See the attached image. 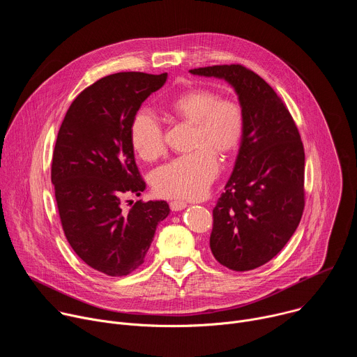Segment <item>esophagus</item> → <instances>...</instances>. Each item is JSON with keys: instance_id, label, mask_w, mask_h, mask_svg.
Returning <instances> with one entry per match:
<instances>
[{"instance_id": "esophagus-1", "label": "esophagus", "mask_w": 357, "mask_h": 357, "mask_svg": "<svg viewBox=\"0 0 357 357\" xmlns=\"http://www.w3.org/2000/svg\"><path fill=\"white\" fill-rule=\"evenodd\" d=\"M169 206L174 212H179V211H183L188 206V203L183 202V200H174V202L169 203Z\"/></svg>"}]
</instances>
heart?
<instances>
[{
    "instance_id": "obj_1",
    "label": "heart",
    "mask_w": 357,
    "mask_h": 357,
    "mask_svg": "<svg viewBox=\"0 0 357 357\" xmlns=\"http://www.w3.org/2000/svg\"><path fill=\"white\" fill-rule=\"evenodd\" d=\"M171 112L193 123V146L197 149L158 167L152 174V186L161 196L197 199L208 192L219 174L213 149L225 155L237 148L244 128L243 110L233 100L197 89L178 96L171 103ZM130 138L144 160H155L164 152L161 123L149 110L135 114Z\"/></svg>"
}]
</instances>
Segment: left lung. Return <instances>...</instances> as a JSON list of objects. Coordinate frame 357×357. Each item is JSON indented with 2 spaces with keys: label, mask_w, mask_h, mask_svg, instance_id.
Masks as SVG:
<instances>
[{
  "label": "left lung",
  "mask_w": 357,
  "mask_h": 357,
  "mask_svg": "<svg viewBox=\"0 0 357 357\" xmlns=\"http://www.w3.org/2000/svg\"><path fill=\"white\" fill-rule=\"evenodd\" d=\"M189 72L229 83L243 110L238 154L213 209L211 250L233 271L254 270L277 256L302 218L301 137L281 98L259 75L240 65Z\"/></svg>",
  "instance_id": "8db88e82"
}]
</instances>
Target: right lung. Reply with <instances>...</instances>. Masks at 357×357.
I'll return each mask as SVG.
<instances>
[{
    "mask_svg": "<svg viewBox=\"0 0 357 357\" xmlns=\"http://www.w3.org/2000/svg\"><path fill=\"white\" fill-rule=\"evenodd\" d=\"M168 75L123 72L84 89L58 132L52 183L65 236L91 268L127 275L138 268L157 226L171 209L165 200H137L121 211V196L145 190L134 160L131 123Z\"/></svg>",
    "mask_w": 357,
    "mask_h": 357,
    "instance_id": "obj_1",
    "label": "right lung"
}]
</instances>
